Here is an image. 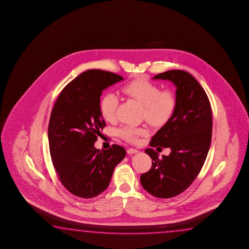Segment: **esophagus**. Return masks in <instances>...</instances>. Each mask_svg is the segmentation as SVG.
Masks as SVG:
<instances>
[{
  "label": "esophagus",
  "mask_w": 249,
  "mask_h": 249,
  "mask_svg": "<svg viewBox=\"0 0 249 249\" xmlns=\"http://www.w3.org/2000/svg\"><path fill=\"white\" fill-rule=\"evenodd\" d=\"M137 152H139V151L137 149H134V148H128L127 149L128 154H133V153H137Z\"/></svg>",
  "instance_id": "obj_1"
}]
</instances>
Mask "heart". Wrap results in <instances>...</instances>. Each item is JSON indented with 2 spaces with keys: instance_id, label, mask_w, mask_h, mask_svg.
<instances>
[{
  "instance_id": "1",
  "label": "heart",
  "mask_w": 249,
  "mask_h": 249,
  "mask_svg": "<svg viewBox=\"0 0 249 249\" xmlns=\"http://www.w3.org/2000/svg\"><path fill=\"white\" fill-rule=\"evenodd\" d=\"M122 92L142 106V116L152 126L162 127L173 118L177 98L172 89H160V85L145 78H137L123 86ZM118 98L113 93L105 94L99 103V111L106 121H112L118 109ZM145 132L143 127L124 125L118 130L120 138L136 142Z\"/></svg>"
}]
</instances>
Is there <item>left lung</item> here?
<instances>
[{"instance_id": "1", "label": "left lung", "mask_w": 249, "mask_h": 249, "mask_svg": "<svg viewBox=\"0 0 249 249\" xmlns=\"http://www.w3.org/2000/svg\"><path fill=\"white\" fill-rule=\"evenodd\" d=\"M154 78L177 86V106L171 120L152 137L151 148L144 150L152 164L140 181L157 198H173L191 186L207 159L213 130L211 105L202 86L188 72L173 70ZM160 146L172 150L168 157L160 158L154 151Z\"/></svg>"}]
</instances>
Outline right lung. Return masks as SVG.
<instances>
[{
    "label": "right lung",
    "mask_w": 249,
    "mask_h": 249,
    "mask_svg": "<svg viewBox=\"0 0 249 249\" xmlns=\"http://www.w3.org/2000/svg\"><path fill=\"white\" fill-rule=\"evenodd\" d=\"M123 79L101 70L84 72L63 89L51 111L48 138L52 163L62 185L77 197L94 198L104 192L126 154L118 144L106 151L94 147L106 125L99 111L102 92Z\"/></svg>",
    "instance_id": "obj_1"
}]
</instances>
